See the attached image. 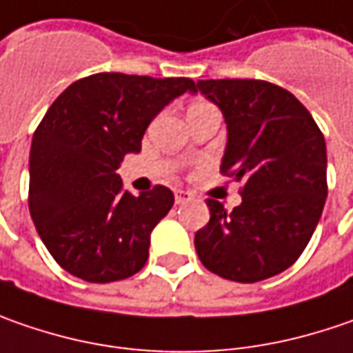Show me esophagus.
Returning <instances> with one entry per match:
<instances>
[{
    "label": "esophagus",
    "instance_id": "1",
    "mask_svg": "<svg viewBox=\"0 0 353 353\" xmlns=\"http://www.w3.org/2000/svg\"><path fill=\"white\" fill-rule=\"evenodd\" d=\"M192 199H193L192 192H185V190H176V203H177V205H181V203H188V201H192Z\"/></svg>",
    "mask_w": 353,
    "mask_h": 353
}]
</instances>
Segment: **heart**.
<instances>
[{
  "label": "heart",
  "mask_w": 353,
  "mask_h": 353,
  "mask_svg": "<svg viewBox=\"0 0 353 353\" xmlns=\"http://www.w3.org/2000/svg\"><path fill=\"white\" fill-rule=\"evenodd\" d=\"M197 104H205V102H197ZM197 104H193V106H197Z\"/></svg>",
  "instance_id": "obj_1"
}]
</instances>
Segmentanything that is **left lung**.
I'll list each match as a JSON object with an SVG mask.
<instances>
[{
    "label": "left lung",
    "mask_w": 353,
    "mask_h": 353,
    "mask_svg": "<svg viewBox=\"0 0 353 353\" xmlns=\"http://www.w3.org/2000/svg\"><path fill=\"white\" fill-rule=\"evenodd\" d=\"M197 90L225 116L221 174L243 181V201L227 213L207 199L211 217L195 233V251L227 281H265L296 263L320 221L328 195L324 136L292 92L267 81H197Z\"/></svg>",
    "instance_id": "obj_1"
}]
</instances>
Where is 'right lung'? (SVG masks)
I'll return each instance as SVG.
<instances>
[{"mask_svg": "<svg viewBox=\"0 0 353 353\" xmlns=\"http://www.w3.org/2000/svg\"><path fill=\"white\" fill-rule=\"evenodd\" d=\"M185 77H85L59 94L33 134L29 211L53 259L86 283H114L146 265L152 229L174 205L163 185L138 197L116 174L142 150L148 124L183 92Z\"/></svg>", "mask_w": 353, "mask_h": 353, "instance_id": "obj_1", "label": "right lung"}]
</instances>
